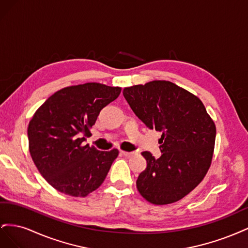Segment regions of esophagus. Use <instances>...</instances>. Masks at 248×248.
<instances>
[{
    "mask_svg": "<svg viewBox=\"0 0 248 248\" xmlns=\"http://www.w3.org/2000/svg\"><path fill=\"white\" fill-rule=\"evenodd\" d=\"M121 154L125 157H131V156L134 155L133 152H126V151H121Z\"/></svg>",
    "mask_w": 248,
    "mask_h": 248,
    "instance_id": "esophagus-1",
    "label": "esophagus"
}]
</instances>
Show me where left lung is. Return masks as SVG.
Returning <instances> with one entry per match:
<instances>
[{"label": "left lung", "mask_w": 248, "mask_h": 248, "mask_svg": "<svg viewBox=\"0 0 248 248\" xmlns=\"http://www.w3.org/2000/svg\"><path fill=\"white\" fill-rule=\"evenodd\" d=\"M123 95L149 129L162 133L161 156L145 151L147 168L137 180L140 196L154 205L183 199L211 166L216 127L198 96L169 80L127 87Z\"/></svg>", "instance_id": "8db88e82"}]
</instances>
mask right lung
Masks as SVG:
<instances>
[{"instance_id": "1", "label": "right lung", "mask_w": 248, "mask_h": 248, "mask_svg": "<svg viewBox=\"0 0 248 248\" xmlns=\"http://www.w3.org/2000/svg\"><path fill=\"white\" fill-rule=\"evenodd\" d=\"M120 87L86 82L59 90L35 111L28 126L29 151L37 170L58 191L87 197L103 183L118 149L84 145L100 110Z\"/></svg>"}]
</instances>
